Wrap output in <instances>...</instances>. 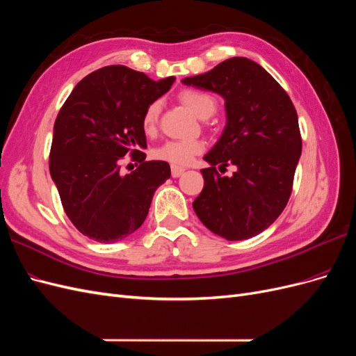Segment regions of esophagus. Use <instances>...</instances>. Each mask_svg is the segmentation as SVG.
I'll list each match as a JSON object with an SVG mask.
<instances>
[{
    "label": "esophagus",
    "mask_w": 356,
    "mask_h": 356,
    "mask_svg": "<svg viewBox=\"0 0 356 356\" xmlns=\"http://www.w3.org/2000/svg\"><path fill=\"white\" fill-rule=\"evenodd\" d=\"M170 170H172V177L174 178H178V177H181L182 174H184V168H179V166H174L172 165V168H170Z\"/></svg>",
    "instance_id": "esophagus-1"
}]
</instances>
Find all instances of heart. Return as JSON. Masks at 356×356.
<instances>
[{
  "instance_id": "heart-1",
  "label": "heart",
  "mask_w": 356,
  "mask_h": 356,
  "mask_svg": "<svg viewBox=\"0 0 356 356\" xmlns=\"http://www.w3.org/2000/svg\"><path fill=\"white\" fill-rule=\"evenodd\" d=\"M179 101L187 105L188 108L199 115L200 118H207L212 115L217 110V99L208 92L200 89L187 88L182 89L178 95ZM161 111L160 101L149 102L143 113L141 124L143 131L147 135H153L157 131L159 117ZM204 149V143L200 139H174V141H166L163 145L154 149V157L157 160L168 161L174 166L188 165L193 157L200 154Z\"/></svg>"
}]
</instances>
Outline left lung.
Segmentation results:
<instances>
[{"mask_svg": "<svg viewBox=\"0 0 356 356\" xmlns=\"http://www.w3.org/2000/svg\"><path fill=\"white\" fill-rule=\"evenodd\" d=\"M220 93L227 124L220 141L203 159V190L193 202L199 220L227 241L261 233L282 213L293 191L301 154L296 106L270 74L254 60L232 58L207 74L182 80ZM230 164L234 177L216 170Z\"/></svg>", "mask_w": 356, "mask_h": 356, "instance_id": "obj_1", "label": "left lung"}]
</instances>
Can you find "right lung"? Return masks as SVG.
<instances>
[{
    "label": "right lung",
    "instance_id": "obj_1",
    "mask_svg": "<svg viewBox=\"0 0 356 356\" xmlns=\"http://www.w3.org/2000/svg\"><path fill=\"white\" fill-rule=\"evenodd\" d=\"M174 81L110 65L86 75L62 105L49 169L63 211L89 239L111 243L132 234L145 221L157 187L169 179L166 161H145L141 118ZM124 155L138 166L127 176L120 174Z\"/></svg>",
    "mask_w": 356,
    "mask_h": 356
}]
</instances>
